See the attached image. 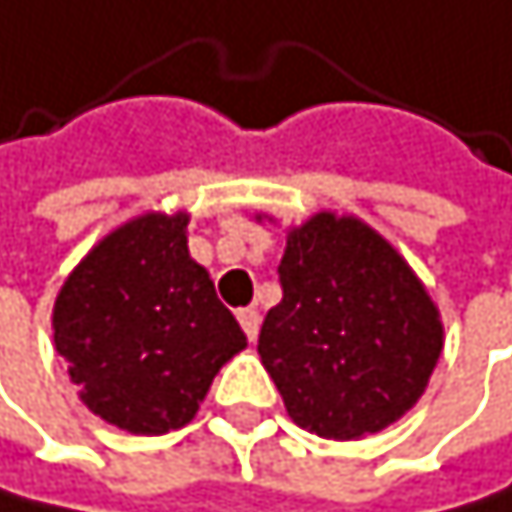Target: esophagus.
Segmentation results:
<instances>
[{
  "label": "esophagus",
  "mask_w": 512,
  "mask_h": 512,
  "mask_svg": "<svg viewBox=\"0 0 512 512\" xmlns=\"http://www.w3.org/2000/svg\"><path fill=\"white\" fill-rule=\"evenodd\" d=\"M237 319H240V328L243 334H247L250 341H256V334H259V309L256 306H247V309H237Z\"/></svg>",
  "instance_id": "1"
}]
</instances>
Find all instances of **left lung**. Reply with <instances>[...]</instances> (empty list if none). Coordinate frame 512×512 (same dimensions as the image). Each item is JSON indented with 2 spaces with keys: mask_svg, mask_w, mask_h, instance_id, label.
I'll return each mask as SVG.
<instances>
[{
  "mask_svg": "<svg viewBox=\"0 0 512 512\" xmlns=\"http://www.w3.org/2000/svg\"><path fill=\"white\" fill-rule=\"evenodd\" d=\"M278 275L284 297L256 350L287 416L319 438L356 441L413 410L441 359L444 325L394 243L363 218L322 209L287 228Z\"/></svg>",
  "mask_w": 512,
  "mask_h": 512,
  "instance_id": "left-lung-1",
  "label": "left lung"
}]
</instances>
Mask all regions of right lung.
Returning <instances> with one entry per match:
<instances>
[{
  "label": "right lung",
  "mask_w": 512,
  "mask_h": 512,
  "mask_svg": "<svg viewBox=\"0 0 512 512\" xmlns=\"http://www.w3.org/2000/svg\"><path fill=\"white\" fill-rule=\"evenodd\" d=\"M187 222L184 209L134 215L74 265L52 306V341L80 403L131 435L184 428L247 347L187 250Z\"/></svg>",
  "instance_id": "obj_1"
}]
</instances>
